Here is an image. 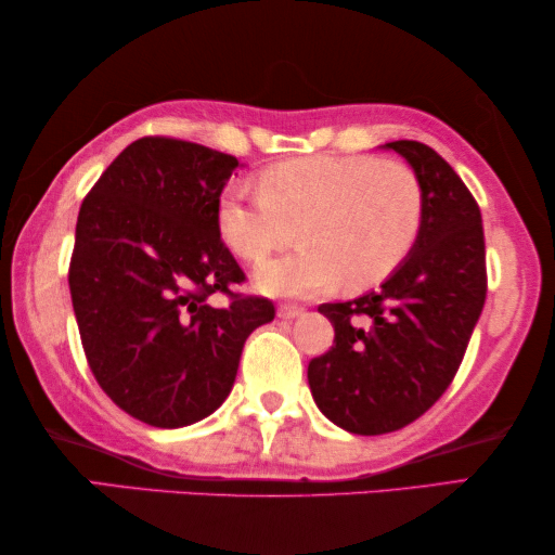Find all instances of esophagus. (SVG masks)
I'll return each mask as SVG.
<instances>
[{"instance_id":"esophagus-1","label":"esophagus","mask_w":555,"mask_h":555,"mask_svg":"<svg viewBox=\"0 0 555 555\" xmlns=\"http://www.w3.org/2000/svg\"><path fill=\"white\" fill-rule=\"evenodd\" d=\"M302 313L300 306H293V302H283V306L278 308V318H283V321H293V318H298Z\"/></svg>"}]
</instances>
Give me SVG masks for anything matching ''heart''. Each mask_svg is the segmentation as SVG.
<instances>
[{
  "label": "heart",
  "mask_w": 555,
  "mask_h": 555,
  "mask_svg": "<svg viewBox=\"0 0 555 555\" xmlns=\"http://www.w3.org/2000/svg\"><path fill=\"white\" fill-rule=\"evenodd\" d=\"M255 199L224 194L217 230L227 249L257 264L302 245L257 270L270 295L369 291L389 280L412 255L424 224V189L412 166L369 154L302 156L257 177Z\"/></svg>",
  "instance_id": "heart-1"
}]
</instances>
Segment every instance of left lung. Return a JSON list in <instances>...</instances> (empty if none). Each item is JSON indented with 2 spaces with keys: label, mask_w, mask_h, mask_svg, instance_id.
<instances>
[{
  "label": "left lung",
  "mask_w": 555,
  "mask_h": 555,
  "mask_svg": "<svg viewBox=\"0 0 555 555\" xmlns=\"http://www.w3.org/2000/svg\"><path fill=\"white\" fill-rule=\"evenodd\" d=\"M384 149L404 156L422 181V234L382 291L318 308L336 338L308 363L318 409L366 437L406 427L442 397L488 295L482 217L465 181L427 143Z\"/></svg>",
  "instance_id": "8db88e82"
}]
</instances>
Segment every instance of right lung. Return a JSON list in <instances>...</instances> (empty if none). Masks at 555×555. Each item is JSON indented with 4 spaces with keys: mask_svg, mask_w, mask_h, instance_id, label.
<instances>
[{
    "mask_svg": "<svg viewBox=\"0 0 555 555\" xmlns=\"http://www.w3.org/2000/svg\"><path fill=\"white\" fill-rule=\"evenodd\" d=\"M240 162L146 135L120 151L82 199L70 295L90 371L126 414L177 429L230 397L249 333L275 318L232 285L245 272L217 230ZM215 292L231 306L211 307Z\"/></svg>",
    "mask_w": 555,
    "mask_h": 555,
    "instance_id": "obj_1",
    "label": "right lung"
}]
</instances>
